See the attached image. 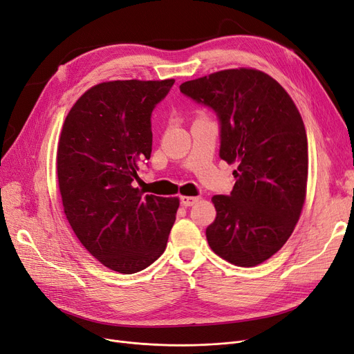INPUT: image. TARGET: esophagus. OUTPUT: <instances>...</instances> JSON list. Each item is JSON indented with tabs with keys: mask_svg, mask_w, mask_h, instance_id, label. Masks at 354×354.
Masks as SVG:
<instances>
[{
	"mask_svg": "<svg viewBox=\"0 0 354 354\" xmlns=\"http://www.w3.org/2000/svg\"><path fill=\"white\" fill-rule=\"evenodd\" d=\"M198 201H200V197H188V195H182V197H180V204L185 205V207H191Z\"/></svg>",
	"mask_w": 354,
	"mask_h": 354,
	"instance_id": "obj_1",
	"label": "esophagus"
}]
</instances>
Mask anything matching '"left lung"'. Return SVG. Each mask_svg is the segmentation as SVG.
<instances>
[{
    "label": "left lung",
    "instance_id": "obj_1",
    "mask_svg": "<svg viewBox=\"0 0 354 354\" xmlns=\"http://www.w3.org/2000/svg\"><path fill=\"white\" fill-rule=\"evenodd\" d=\"M221 124L220 157L236 165L230 195H214L208 245L238 267H255L290 238L306 198L308 138L280 83L255 68H230L179 86Z\"/></svg>",
    "mask_w": 354,
    "mask_h": 354
}]
</instances>
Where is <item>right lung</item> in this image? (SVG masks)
<instances>
[{
    "instance_id": "1",
    "label": "right lung",
    "mask_w": 354,
    "mask_h": 354,
    "mask_svg": "<svg viewBox=\"0 0 354 354\" xmlns=\"http://www.w3.org/2000/svg\"><path fill=\"white\" fill-rule=\"evenodd\" d=\"M174 83H99L62 124L57 176L65 217L100 264L122 274L147 268L163 254L176 218L178 197L142 195L131 185L151 154V111Z\"/></svg>"
}]
</instances>
